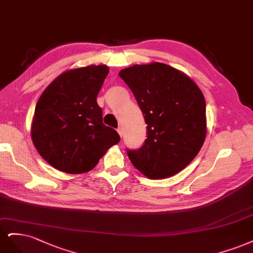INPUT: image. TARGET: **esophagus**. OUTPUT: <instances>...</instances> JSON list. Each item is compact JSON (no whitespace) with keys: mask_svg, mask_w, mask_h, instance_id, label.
Masks as SVG:
<instances>
[{"mask_svg":"<svg viewBox=\"0 0 253 253\" xmlns=\"http://www.w3.org/2000/svg\"><path fill=\"white\" fill-rule=\"evenodd\" d=\"M117 131H118V133L122 136V134H123V129H122L121 127H119L118 129H117Z\"/></svg>","mask_w":253,"mask_h":253,"instance_id":"34e87169","label":"esophagus"}]
</instances>
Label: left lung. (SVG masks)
Wrapping results in <instances>:
<instances>
[{"mask_svg":"<svg viewBox=\"0 0 253 253\" xmlns=\"http://www.w3.org/2000/svg\"><path fill=\"white\" fill-rule=\"evenodd\" d=\"M147 124V138L127 149L133 166L149 178L180 172L197 157L206 136V102L183 72L163 63L133 65L120 71Z\"/></svg>","mask_w":253,"mask_h":253,"instance_id":"1","label":"left lung"}]
</instances>
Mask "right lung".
Listing matches in <instances>:
<instances>
[{"label": "right lung", "instance_id": "right-lung-1", "mask_svg": "<svg viewBox=\"0 0 253 253\" xmlns=\"http://www.w3.org/2000/svg\"><path fill=\"white\" fill-rule=\"evenodd\" d=\"M109 69L91 65L62 73L37 103L31 137L48 164L63 172L84 173L121 137L103 124L99 94Z\"/></svg>", "mask_w": 253, "mask_h": 253}]
</instances>
